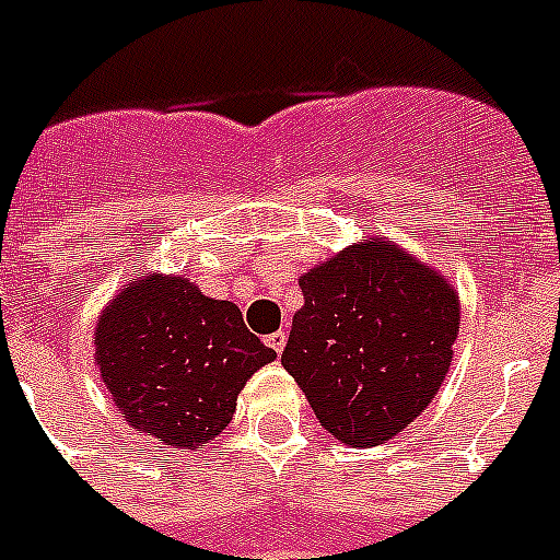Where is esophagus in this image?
<instances>
[{
    "label": "esophagus",
    "instance_id": "esophagus-1",
    "mask_svg": "<svg viewBox=\"0 0 560 560\" xmlns=\"http://www.w3.org/2000/svg\"><path fill=\"white\" fill-rule=\"evenodd\" d=\"M265 342H268V348H273L276 353H281V351H284V345H287V334L284 331H273L268 339H265Z\"/></svg>",
    "mask_w": 560,
    "mask_h": 560
}]
</instances>
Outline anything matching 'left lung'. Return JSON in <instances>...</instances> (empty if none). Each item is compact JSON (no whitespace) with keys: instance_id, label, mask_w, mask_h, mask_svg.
<instances>
[{"instance_id":"left-lung-1","label":"left lung","mask_w":560,"mask_h":560,"mask_svg":"<svg viewBox=\"0 0 560 560\" xmlns=\"http://www.w3.org/2000/svg\"><path fill=\"white\" fill-rule=\"evenodd\" d=\"M281 364L317 420L353 447L384 445L428 409L453 362L458 295L392 240L348 245L301 276Z\"/></svg>"}]
</instances>
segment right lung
I'll list each match as a JSON object with an SVG mask.
<instances>
[{"mask_svg":"<svg viewBox=\"0 0 560 560\" xmlns=\"http://www.w3.org/2000/svg\"><path fill=\"white\" fill-rule=\"evenodd\" d=\"M93 345L102 381L129 425L185 451L232 422L245 381L276 359L232 301L160 273L129 281L113 298Z\"/></svg>","mask_w":560,"mask_h":560,"instance_id":"obj_1","label":"right lung"}]
</instances>
